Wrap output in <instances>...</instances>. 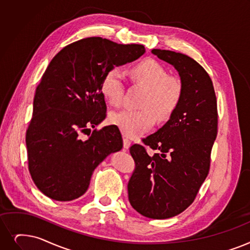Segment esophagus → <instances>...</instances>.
<instances>
[{
	"instance_id": "1",
	"label": "esophagus",
	"mask_w": 250,
	"mask_h": 250,
	"mask_svg": "<svg viewBox=\"0 0 250 250\" xmlns=\"http://www.w3.org/2000/svg\"><path fill=\"white\" fill-rule=\"evenodd\" d=\"M129 146H131V141H129L126 137H124V148L128 149Z\"/></svg>"
}]
</instances>
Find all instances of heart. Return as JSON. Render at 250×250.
I'll list each match as a JSON object with an SVG mask.
<instances>
[{
    "label": "heart",
    "instance_id": "b5f03b06",
    "mask_svg": "<svg viewBox=\"0 0 250 250\" xmlns=\"http://www.w3.org/2000/svg\"><path fill=\"white\" fill-rule=\"evenodd\" d=\"M132 83L142 86L145 93L141 98V109H125L110 115V122L127 137H139L146 133L155 123L167 122L179 107L184 85L180 78L167 74L160 62L146 58L128 69ZM124 82L118 68L108 71L101 83L105 100L112 106H119L124 97Z\"/></svg>",
    "mask_w": 250,
    "mask_h": 250
}]
</instances>
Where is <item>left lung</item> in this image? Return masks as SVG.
<instances>
[{"label":"left lung","instance_id":"8db88e82","mask_svg":"<svg viewBox=\"0 0 250 250\" xmlns=\"http://www.w3.org/2000/svg\"><path fill=\"white\" fill-rule=\"evenodd\" d=\"M152 53L178 70L184 92L168 122L142 140L156 153L148 155L140 144L129 148L135 169L127 193L139 213L164 220L190 206L208 175L218 135V106L211 79L198 62L169 50Z\"/></svg>","mask_w":250,"mask_h":250}]
</instances>
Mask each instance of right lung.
I'll return each instance as SVG.
<instances>
[{"mask_svg": "<svg viewBox=\"0 0 250 250\" xmlns=\"http://www.w3.org/2000/svg\"><path fill=\"white\" fill-rule=\"evenodd\" d=\"M145 53L143 45H121L86 38L56 54L37 86L26 131L28 170L38 189L51 199L70 201L88 190L94 169L123 148L116 125L95 128L106 117L101 92L104 75Z\"/></svg>", "mask_w": 250, "mask_h": 250, "instance_id": "1", "label": "right lung"}]
</instances>
